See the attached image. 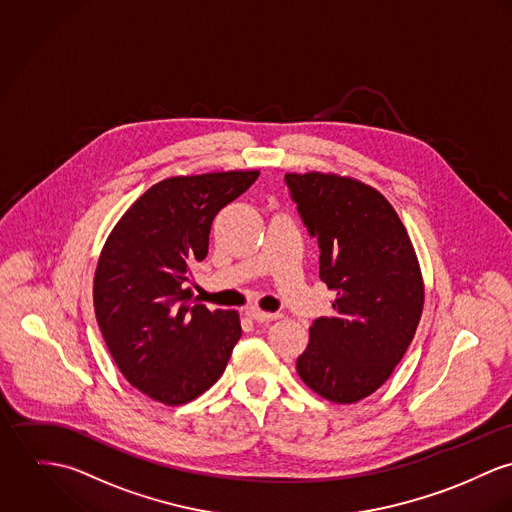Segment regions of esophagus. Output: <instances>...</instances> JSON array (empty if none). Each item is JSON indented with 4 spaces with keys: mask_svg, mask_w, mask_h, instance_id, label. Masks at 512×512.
<instances>
[{
    "mask_svg": "<svg viewBox=\"0 0 512 512\" xmlns=\"http://www.w3.org/2000/svg\"><path fill=\"white\" fill-rule=\"evenodd\" d=\"M247 316L253 318L255 322H273V320H279V318H281V314H277V312H263V310H259V308H249V310H247Z\"/></svg>",
    "mask_w": 512,
    "mask_h": 512,
    "instance_id": "esophagus-1",
    "label": "esophagus"
}]
</instances>
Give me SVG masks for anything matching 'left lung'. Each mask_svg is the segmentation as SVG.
<instances>
[{"label":"left lung","mask_w":512,"mask_h":512,"mask_svg":"<svg viewBox=\"0 0 512 512\" xmlns=\"http://www.w3.org/2000/svg\"><path fill=\"white\" fill-rule=\"evenodd\" d=\"M286 186L320 245V279L336 292L334 314L310 326L296 359L300 379L322 398L351 404L373 395L416 334L424 279L391 202L336 172H286Z\"/></svg>","instance_id":"1"}]
</instances>
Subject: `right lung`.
<instances>
[{
  "label": "right lung",
  "mask_w": 512,
  "mask_h": 512,
  "mask_svg": "<svg viewBox=\"0 0 512 512\" xmlns=\"http://www.w3.org/2000/svg\"><path fill=\"white\" fill-rule=\"evenodd\" d=\"M259 171L171 176L141 194L110 231L94 275V310L123 377L178 406L206 393L241 338L237 310L190 304V265L208 255L216 214Z\"/></svg>",
  "instance_id": "obj_1"
}]
</instances>
